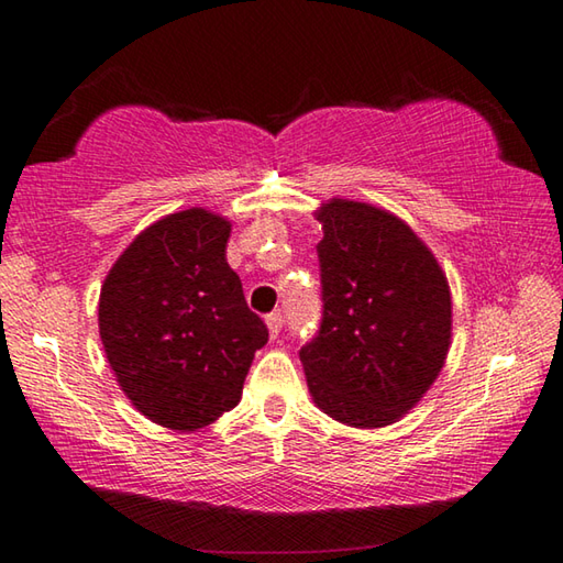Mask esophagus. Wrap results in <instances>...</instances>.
I'll use <instances>...</instances> for the list:
<instances>
[{"label":"esophagus","instance_id":"esophagus-1","mask_svg":"<svg viewBox=\"0 0 563 563\" xmlns=\"http://www.w3.org/2000/svg\"><path fill=\"white\" fill-rule=\"evenodd\" d=\"M265 325H268V330H271V338H278L283 330V312L280 310L271 312V316L265 318Z\"/></svg>","mask_w":563,"mask_h":563}]
</instances>
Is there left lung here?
<instances>
[{
	"instance_id": "obj_1",
	"label": "left lung",
	"mask_w": 563,
	"mask_h": 563,
	"mask_svg": "<svg viewBox=\"0 0 563 563\" xmlns=\"http://www.w3.org/2000/svg\"><path fill=\"white\" fill-rule=\"evenodd\" d=\"M316 216L322 320L300 347L310 395L342 424H393L444 367L446 275L412 228L383 208L332 198Z\"/></svg>"
}]
</instances>
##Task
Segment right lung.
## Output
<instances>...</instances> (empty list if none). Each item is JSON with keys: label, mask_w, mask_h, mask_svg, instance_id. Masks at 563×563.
I'll return each mask as SVG.
<instances>
[{"label": "right lung", "mask_w": 563, "mask_h": 563, "mask_svg": "<svg viewBox=\"0 0 563 563\" xmlns=\"http://www.w3.org/2000/svg\"><path fill=\"white\" fill-rule=\"evenodd\" d=\"M231 221L206 208L161 218L113 263L99 298L107 360L131 405L196 432L241 402L265 322L225 261Z\"/></svg>", "instance_id": "obj_1"}]
</instances>
